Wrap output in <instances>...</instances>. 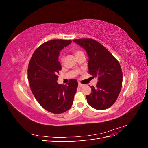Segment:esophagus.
I'll return each instance as SVG.
<instances>
[{
    "label": "esophagus",
    "mask_w": 148,
    "mask_h": 148,
    "mask_svg": "<svg viewBox=\"0 0 148 148\" xmlns=\"http://www.w3.org/2000/svg\"><path fill=\"white\" fill-rule=\"evenodd\" d=\"M78 86L79 87H82V86H83V84L81 83H78Z\"/></svg>",
    "instance_id": "1"
}]
</instances>
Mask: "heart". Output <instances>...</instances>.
Wrapping results in <instances>:
<instances>
[{
	"label": "heart",
	"mask_w": 148,
	"mask_h": 148,
	"mask_svg": "<svg viewBox=\"0 0 148 148\" xmlns=\"http://www.w3.org/2000/svg\"><path fill=\"white\" fill-rule=\"evenodd\" d=\"M73 52H74V53H75V56L77 57L79 55H80V54H81V53H83L82 51H79V50H75V51H73ZM60 60L61 62H62V60H63V58H62V57L60 58Z\"/></svg>",
	"instance_id": "b5f03b06"
}]
</instances>
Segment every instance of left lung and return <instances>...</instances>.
<instances>
[{"label":"left lung","instance_id":"8db88e82","mask_svg":"<svg viewBox=\"0 0 148 148\" xmlns=\"http://www.w3.org/2000/svg\"><path fill=\"white\" fill-rule=\"evenodd\" d=\"M86 50L89 57V73L97 78L96 87L86 96L88 104L97 110L109 108L117 100L122 86L123 74L119 62L96 40L89 38L74 39Z\"/></svg>","mask_w":148,"mask_h":148}]
</instances>
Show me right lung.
I'll use <instances>...</instances> for the list:
<instances>
[{
	"instance_id": "add662e5",
	"label": "right lung",
	"mask_w": 148,
	"mask_h": 148,
	"mask_svg": "<svg viewBox=\"0 0 148 148\" xmlns=\"http://www.w3.org/2000/svg\"><path fill=\"white\" fill-rule=\"evenodd\" d=\"M71 41L54 39L39 46L31 58L28 77L31 90L39 104L53 114L64 113L72 106L78 82L70 79L67 85L57 82L62 66L58 57L60 51Z\"/></svg>"
}]
</instances>
